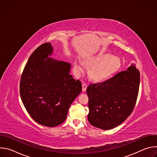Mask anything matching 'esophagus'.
<instances>
[{
	"mask_svg": "<svg viewBox=\"0 0 157 157\" xmlns=\"http://www.w3.org/2000/svg\"><path fill=\"white\" fill-rule=\"evenodd\" d=\"M82 91H86V89H87V85L86 84V83H83L82 84Z\"/></svg>",
	"mask_w": 157,
	"mask_h": 157,
	"instance_id": "34e87169",
	"label": "esophagus"
}]
</instances>
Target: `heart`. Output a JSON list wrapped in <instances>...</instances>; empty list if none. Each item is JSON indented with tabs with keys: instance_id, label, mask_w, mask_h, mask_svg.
Segmentation results:
<instances>
[{
	"instance_id": "1",
	"label": "heart",
	"mask_w": 157,
	"mask_h": 157,
	"mask_svg": "<svg viewBox=\"0 0 157 157\" xmlns=\"http://www.w3.org/2000/svg\"><path fill=\"white\" fill-rule=\"evenodd\" d=\"M86 63L92 66L89 76L95 81H102L114 74L119 68L120 61L117 56L101 52L87 58ZM75 68L79 73L85 69V64L81 59L75 62Z\"/></svg>"
}]
</instances>
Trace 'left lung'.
Returning <instances> with one entry per match:
<instances>
[{
  "label": "left lung",
  "mask_w": 157,
  "mask_h": 157,
  "mask_svg": "<svg viewBox=\"0 0 157 157\" xmlns=\"http://www.w3.org/2000/svg\"><path fill=\"white\" fill-rule=\"evenodd\" d=\"M140 73L135 64L110 79L87 88L88 121L102 130L114 128L132 113L138 97Z\"/></svg>",
  "instance_id": "1"
}]
</instances>
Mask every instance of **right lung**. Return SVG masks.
Here are the masks:
<instances>
[{
	"mask_svg": "<svg viewBox=\"0 0 157 157\" xmlns=\"http://www.w3.org/2000/svg\"><path fill=\"white\" fill-rule=\"evenodd\" d=\"M52 53L50 43L38 47L29 58L20 82V97L30 116L50 127L65 121L82 90L81 81L70 74L71 64L48 58Z\"/></svg>",
	"mask_w": 157,
	"mask_h": 157,
	"instance_id": "right-lung-1",
	"label": "right lung"
}]
</instances>
